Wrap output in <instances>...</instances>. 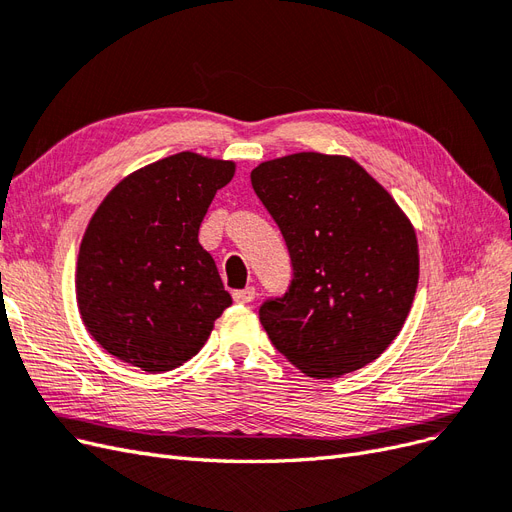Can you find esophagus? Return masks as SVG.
Wrapping results in <instances>:
<instances>
[{"label": "esophagus", "mask_w": 512, "mask_h": 512, "mask_svg": "<svg viewBox=\"0 0 512 512\" xmlns=\"http://www.w3.org/2000/svg\"><path fill=\"white\" fill-rule=\"evenodd\" d=\"M232 295H234V302H236V304H249V302L255 300L257 291H255V287H244V289L234 291Z\"/></svg>", "instance_id": "1"}]
</instances>
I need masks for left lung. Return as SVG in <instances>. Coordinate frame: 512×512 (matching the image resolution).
Segmentation results:
<instances>
[{"mask_svg": "<svg viewBox=\"0 0 512 512\" xmlns=\"http://www.w3.org/2000/svg\"><path fill=\"white\" fill-rule=\"evenodd\" d=\"M251 183L283 234L293 280L259 321L312 378L364 368L400 334L419 283L415 227L393 197L344 155L263 161Z\"/></svg>", "mask_w": 512, "mask_h": 512, "instance_id": "8db88e82", "label": "left lung"}]
</instances>
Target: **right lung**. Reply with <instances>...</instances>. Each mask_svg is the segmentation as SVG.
<instances>
[{
	"label": "right lung",
	"instance_id": "obj_1",
	"mask_svg": "<svg viewBox=\"0 0 512 512\" xmlns=\"http://www.w3.org/2000/svg\"><path fill=\"white\" fill-rule=\"evenodd\" d=\"M236 163L176 153L131 172L97 206L80 242L76 300L117 359L159 374L183 366L232 304L197 234Z\"/></svg>",
	"mask_w": 512,
	"mask_h": 512
}]
</instances>
